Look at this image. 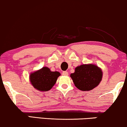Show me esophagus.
I'll use <instances>...</instances> for the list:
<instances>
[{
	"label": "esophagus",
	"mask_w": 127,
	"mask_h": 127,
	"mask_svg": "<svg viewBox=\"0 0 127 127\" xmlns=\"http://www.w3.org/2000/svg\"><path fill=\"white\" fill-rule=\"evenodd\" d=\"M62 74H63V75H68V73L67 71H63Z\"/></svg>",
	"instance_id": "obj_1"
}]
</instances>
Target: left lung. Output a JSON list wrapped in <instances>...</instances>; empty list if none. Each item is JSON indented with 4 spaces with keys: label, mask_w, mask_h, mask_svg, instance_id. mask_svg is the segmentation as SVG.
<instances>
[{
    "label": "left lung",
    "mask_w": 127,
    "mask_h": 127,
    "mask_svg": "<svg viewBox=\"0 0 127 127\" xmlns=\"http://www.w3.org/2000/svg\"><path fill=\"white\" fill-rule=\"evenodd\" d=\"M75 86L81 91L92 90L98 86L102 78L100 67L93 64L78 65L74 73L70 74Z\"/></svg>",
    "instance_id": "8db88e82"
}]
</instances>
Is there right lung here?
I'll return each instance as SVG.
<instances>
[{"label": "right lung", "instance_id": "right-lung-1", "mask_svg": "<svg viewBox=\"0 0 127 127\" xmlns=\"http://www.w3.org/2000/svg\"><path fill=\"white\" fill-rule=\"evenodd\" d=\"M61 75L58 71H52L47 67L30 73L29 80L31 84L37 90L47 91L52 89Z\"/></svg>", "mask_w": 127, "mask_h": 127}]
</instances>
